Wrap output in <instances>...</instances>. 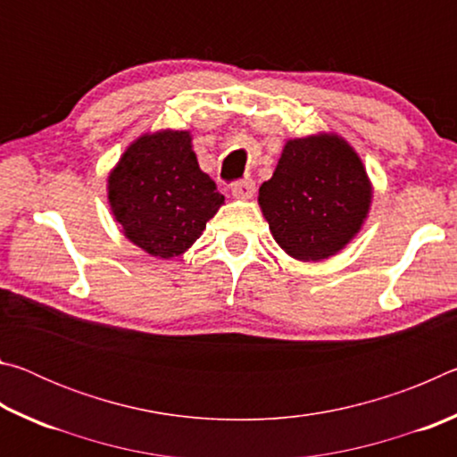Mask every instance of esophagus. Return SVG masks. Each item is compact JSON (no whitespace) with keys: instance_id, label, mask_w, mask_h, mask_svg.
<instances>
[{"instance_id":"34e87169","label":"esophagus","mask_w":457,"mask_h":457,"mask_svg":"<svg viewBox=\"0 0 457 457\" xmlns=\"http://www.w3.org/2000/svg\"><path fill=\"white\" fill-rule=\"evenodd\" d=\"M231 193H234L236 199H252L253 193H256V183L252 179H242L231 183Z\"/></svg>"}]
</instances>
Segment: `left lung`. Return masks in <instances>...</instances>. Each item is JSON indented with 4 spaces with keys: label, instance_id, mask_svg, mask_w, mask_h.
Masks as SVG:
<instances>
[{
    "label": "left lung",
    "instance_id": "8db88e82",
    "mask_svg": "<svg viewBox=\"0 0 457 457\" xmlns=\"http://www.w3.org/2000/svg\"><path fill=\"white\" fill-rule=\"evenodd\" d=\"M258 201L282 250L319 262L361 229L370 185L357 153L343 138H294L286 143L272 179L262 183Z\"/></svg>",
    "mask_w": 457,
    "mask_h": 457
}]
</instances>
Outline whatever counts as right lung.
Here are the masks:
<instances>
[{
	"instance_id": "right-lung-1",
	"label": "right lung",
	"mask_w": 457,
	"mask_h": 457,
	"mask_svg": "<svg viewBox=\"0 0 457 457\" xmlns=\"http://www.w3.org/2000/svg\"><path fill=\"white\" fill-rule=\"evenodd\" d=\"M108 199L130 242L159 258L187 250L223 204L185 130L146 135L130 145L108 177Z\"/></svg>"
}]
</instances>
